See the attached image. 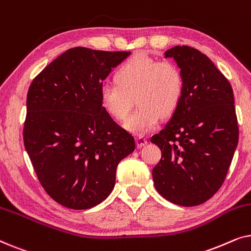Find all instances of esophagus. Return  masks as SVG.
<instances>
[{
	"mask_svg": "<svg viewBox=\"0 0 251 251\" xmlns=\"http://www.w3.org/2000/svg\"><path fill=\"white\" fill-rule=\"evenodd\" d=\"M136 144H137V147H138V149H140V147H143V146L146 145L147 139L145 138V137L139 136V137H137V138H136Z\"/></svg>",
	"mask_w": 251,
	"mask_h": 251,
	"instance_id": "obj_1",
	"label": "esophagus"
}]
</instances>
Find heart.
I'll use <instances>...</instances> for the list:
<instances>
[{
	"mask_svg": "<svg viewBox=\"0 0 251 251\" xmlns=\"http://www.w3.org/2000/svg\"><path fill=\"white\" fill-rule=\"evenodd\" d=\"M115 78L116 83L101 85V102L113 119L122 121L128 116L136 97L139 107L125 125L135 135L152 131L161 115H173L183 98V73L171 61L136 54L120 66Z\"/></svg>",
	"mask_w": 251,
	"mask_h": 251,
	"instance_id": "obj_1",
	"label": "heart"
}]
</instances>
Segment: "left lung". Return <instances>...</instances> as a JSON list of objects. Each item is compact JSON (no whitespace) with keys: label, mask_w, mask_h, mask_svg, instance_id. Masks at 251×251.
I'll use <instances>...</instances> for the list:
<instances>
[{"label":"left lung","mask_w":251,"mask_h":251,"mask_svg":"<svg viewBox=\"0 0 251 251\" xmlns=\"http://www.w3.org/2000/svg\"><path fill=\"white\" fill-rule=\"evenodd\" d=\"M184 77V94L167 126L151 138L162 156L152 171L154 186L184 207L209 200L224 183L238 146L239 128L231 84L214 63L194 48L164 52Z\"/></svg>","instance_id":"obj_1"}]
</instances>
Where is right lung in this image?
Masks as SVG:
<instances>
[{
	"mask_svg": "<svg viewBox=\"0 0 251 251\" xmlns=\"http://www.w3.org/2000/svg\"><path fill=\"white\" fill-rule=\"evenodd\" d=\"M129 56L72 48L28 89L24 144L41 185L64 207L101 203L114 188L119 162L135 151L133 137L113 121L100 99L102 82Z\"/></svg>",
	"mask_w": 251,
	"mask_h": 251,
	"instance_id": "obj_1",
	"label": "right lung"
}]
</instances>
